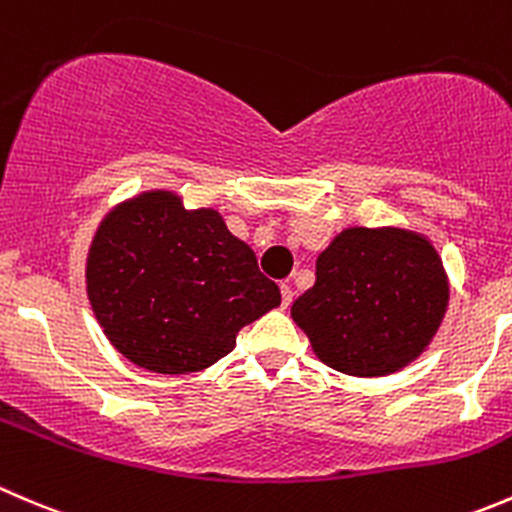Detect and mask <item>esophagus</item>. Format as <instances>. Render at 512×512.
Here are the masks:
<instances>
[{
	"label": "esophagus",
	"instance_id": "1",
	"mask_svg": "<svg viewBox=\"0 0 512 512\" xmlns=\"http://www.w3.org/2000/svg\"><path fill=\"white\" fill-rule=\"evenodd\" d=\"M291 301H293L291 283H281V303H283V308L291 306Z\"/></svg>",
	"mask_w": 512,
	"mask_h": 512
}]
</instances>
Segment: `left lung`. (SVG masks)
<instances>
[{"instance_id":"8db88e82","label":"left lung","mask_w":512,"mask_h":512,"mask_svg":"<svg viewBox=\"0 0 512 512\" xmlns=\"http://www.w3.org/2000/svg\"><path fill=\"white\" fill-rule=\"evenodd\" d=\"M450 283L433 241L401 226H348L316 261L291 318L318 361L346 376H391L426 351Z\"/></svg>"}]
</instances>
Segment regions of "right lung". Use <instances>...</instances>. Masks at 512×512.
I'll list each match as a JSON object with an SVG mask.
<instances>
[{
    "instance_id": "right-lung-1",
    "label": "right lung",
    "mask_w": 512,
    "mask_h": 512,
    "mask_svg": "<svg viewBox=\"0 0 512 512\" xmlns=\"http://www.w3.org/2000/svg\"><path fill=\"white\" fill-rule=\"evenodd\" d=\"M86 296L111 346L164 376L214 366L241 328L281 303L219 211L186 209L166 189L141 191L101 219L86 256Z\"/></svg>"
}]
</instances>
